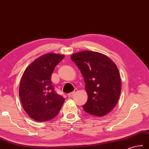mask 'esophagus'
Returning <instances> with one entry per match:
<instances>
[{"label":"esophagus","instance_id":"esophagus-1","mask_svg":"<svg viewBox=\"0 0 149 149\" xmlns=\"http://www.w3.org/2000/svg\"><path fill=\"white\" fill-rule=\"evenodd\" d=\"M77 91H78L77 89H74V91L73 92H71V93H69V94H68V96L69 97H72V95H73L76 93V92H77Z\"/></svg>","mask_w":149,"mask_h":149}]
</instances>
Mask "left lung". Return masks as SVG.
<instances>
[{"mask_svg":"<svg viewBox=\"0 0 149 149\" xmlns=\"http://www.w3.org/2000/svg\"><path fill=\"white\" fill-rule=\"evenodd\" d=\"M71 59L80 69L85 82L88 100L84 110L97 117L108 114L115 107L120 94L117 65L107 56L88 50L76 53Z\"/></svg>","mask_w":149,"mask_h":149,"instance_id":"1","label":"left lung"}]
</instances>
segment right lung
<instances>
[{
	"mask_svg": "<svg viewBox=\"0 0 149 149\" xmlns=\"http://www.w3.org/2000/svg\"><path fill=\"white\" fill-rule=\"evenodd\" d=\"M64 55L47 54L30 64L23 74L19 95L23 108L32 119L45 122L54 118L65 101L55 91L51 81L56 65Z\"/></svg>",
	"mask_w": 149,
	"mask_h": 149,
	"instance_id": "add662e5",
	"label": "right lung"
}]
</instances>
